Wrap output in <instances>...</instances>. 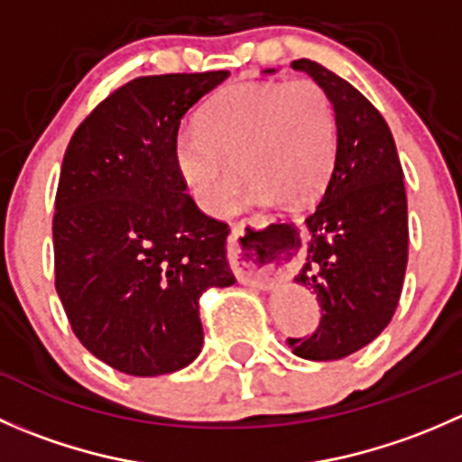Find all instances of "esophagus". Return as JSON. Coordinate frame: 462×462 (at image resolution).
Masks as SVG:
<instances>
[{"label":"esophagus","mask_w":462,"mask_h":462,"mask_svg":"<svg viewBox=\"0 0 462 462\" xmlns=\"http://www.w3.org/2000/svg\"><path fill=\"white\" fill-rule=\"evenodd\" d=\"M261 226V218H245L232 227L230 263L241 283L263 288L286 270V263L274 253L268 236L259 232Z\"/></svg>","instance_id":"esophagus-1"}]
</instances>
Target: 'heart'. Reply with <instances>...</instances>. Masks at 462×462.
I'll list each match as a JSON object with an SVG mask.
<instances>
[{"instance_id": "heart-1", "label": "heart", "mask_w": 462, "mask_h": 462, "mask_svg": "<svg viewBox=\"0 0 462 462\" xmlns=\"http://www.w3.org/2000/svg\"><path fill=\"white\" fill-rule=\"evenodd\" d=\"M337 149L333 102L319 82L241 80L223 87L183 132L174 158L189 194L208 214H226L253 176L245 201H309L324 189Z\"/></svg>"}]
</instances>
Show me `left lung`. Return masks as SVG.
Instances as JSON below:
<instances>
[{
    "label": "left lung",
    "mask_w": 462,
    "mask_h": 462,
    "mask_svg": "<svg viewBox=\"0 0 462 462\" xmlns=\"http://www.w3.org/2000/svg\"><path fill=\"white\" fill-rule=\"evenodd\" d=\"M291 67L328 93L337 149L324 194L306 218L310 239L295 274L318 295L321 319L310 337L286 344L304 360H342L374 342L398 309L409 259L404 174L389 125L356 87L313 60Z\"/></svg>",
    "instance_id": "left-lung-1"
}]
</instances>
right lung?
I'll return each mask as SVG.
<instances>
[{
  "label": "right lung",
  "mask_w": 462,
  "mask_h": 462,
  "mask_svg": "<svg viewBox=\"0 0 462 462\" xmlns=\"http://www.w3.org/2000/svg\"><path fill=\"white\" fill-rule=\"evenodd\" d=\"M227 76L136 78L82 120L64 152L55 291L82 346L127 375L197 360L201 295L235 283L230 227L197 208L174 158L183 116Z\"/></svg>",
  "instance_id": "right-lung-1"
}]
</instances>
